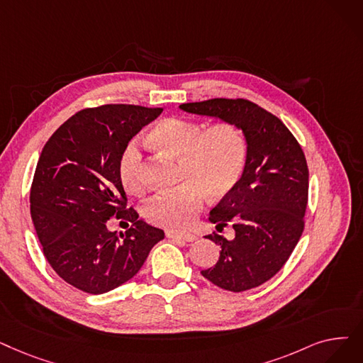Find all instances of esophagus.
I'll use <instances>...</instances> for the list:
<instances>
[{"label":"esophagus","instance_id":"1","mask_svg":"<svg viewBox=\"0 0 363 363\" xmlns=\"http://www.w3.org/2000/svg\"><path fill=\"white\" fill-rule=\"evenodd\" d=\"M166 235L173 240H182V242H194L197 238L193 233H179L175 230H166Z\"/></svg>","mask_w":363,"mask_h":363}]
</instances>
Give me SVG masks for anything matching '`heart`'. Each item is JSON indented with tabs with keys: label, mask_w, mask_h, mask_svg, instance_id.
I'll return each mask as SVG.
<instances>
[{
	"label": "heart",
	"mask_w": 363,
	"mask_h": 363,
	"mask_svg": "<svg viewBox=\"0 0 363 363\" xmlns=\"http://www.w3.org/2000/svg\"><path fill=\"white\" fill-rule=\"evenodd\" d=\"M152 148L179 162L177 190L151 197L144 216L162 227H185L201 211L206 194L213 199L228 196L238 186L247 160V139L234 123L220 121L204 129V124L181 117L157 123L148 133ZM120 179L130 193L147 186L143 154L130 144L121 155Z\"/></svg>",
	"instance_id": "1"
}]
</instances>
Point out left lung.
Returning a JSON list of instances; mask_svg holds the SVG:
<instances>
[{"label":"left lung","mask_w":363,"mask_h":363,"mask_svg":"<svg viewBox=\"0 0 363 363\" xmlns=\"http://www.w3.org/2000/svg\"><path fill=\"white\" fill-rule=\"evenodd\" d=\"M179 108L234 123L247 139L238 186L209 213L218 231L231 225L234 238L206 235L220 252L218 262L201 274L231 292L257 288L285 265L303 234L308 200L306 155L285 124L250 101L216 98Z\"/></svg>","instance_id":"obj_1"}]
</instances>
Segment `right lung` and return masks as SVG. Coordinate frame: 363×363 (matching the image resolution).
<instances>
[{
	"label": "right lung",
	"mask_w": 363,
	"mask_h": 363,
	"mask_svg": "<svg viewBox=\"0 0 363 363\" xmlns=\"http://www.w3.org/2000/svg\"><path fill=\"white\" fill-rule=\"evenodd\" d=\"M163 108L82 109L47 140L30 186V216L52 269L74 288L99 295L130 280L164 231L125 209L120 160L130 139ZM113 216L133 227L118 238Z\"/></svg>",
	"instance_id": "right-lung-1"
}]
</instances>
